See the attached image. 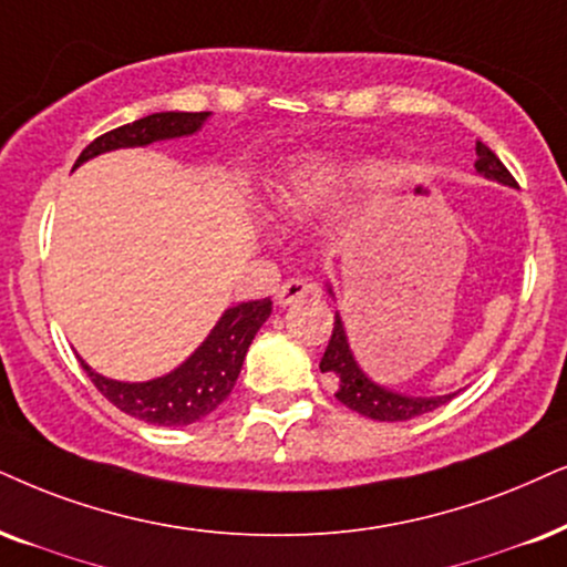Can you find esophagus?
Here are the masks:
<instances>
[{
    "label": "esophagus",
    "instance_id": "esophagus-1",
    "mask_svg": "<svg viewBox=\"0 0 567 567\" xmlns=\"http://www.w3.org/2000/svg\"><path fill=\"white\" fill-rule=\"evenodd\" d=\"M308 292H317V285L306 282V279H300V277H292V279H288V282L279 285L277 303L279 306H290V303H296V300L306 298Z\"/></svg>",
    "mask_w": 567,
    "mask_h": 567
}]
</instances>
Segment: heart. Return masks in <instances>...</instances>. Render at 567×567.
Returning a JSON list of instances; mask_svg holds the SVG:
<instances>
[{"instance_id":"b5f03b06","label":"heart","mask_w":567,"mask_h":567,"mask_svg":"<svg viewBox=\"0 0 567 567\" xmlns=\"http://www.w3.org/2000/svg\"><path fill=\"white\" fill-rule=\"evenodd\" d=\"M342 172L334 167L332 162L324 159H308L292 169V175L285 183L282 193H279L277 206L282 214H298L303 209H317L324 206L337 185H340Z\"/></svg>"}]
</instances>
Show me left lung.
I'll return each instance as SVG.
<instances>
[{"instance_id": "1", "label": "left lung", "mask_w": 567, "mask_h": 567, "mask_svg": "<svg viewBox=\"0 0 567 567\" xmlns=\"http://www.w3.org/2000/svg\"><path fill=\"white\" fill-rule=\"evenodd\" d=\"M476 172L482 177H486V181H497L507 185V188H518V183L513 181L511 172L505 169V164L499 162L492 148H486L482 141L476 143ZM327 292L334 298V290L329 282H327ZM319 369L321 374H334L340 379L334 398L340 400L342 405H348L350 411L367 415V419H374V421L415 419V415H424L455 398V392H450V395H436V398H415V395H405V392L390 390V386L384 384H377L367 371L358 367L340 313H334V329H332V337H329L324 355H321Z\"/></svg>"}]
</instances>
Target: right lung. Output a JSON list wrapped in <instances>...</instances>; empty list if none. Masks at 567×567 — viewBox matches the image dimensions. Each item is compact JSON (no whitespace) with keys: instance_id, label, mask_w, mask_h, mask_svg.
Segmentation results:
<instances>
[{"instance_id":"right-lung-1","label":"right lung","mask_w":567,"mask_h":567,"mask_svg":"<svg viewBox=\"0 0 567 567\" xmlns=\"http://www.w3.org/2000/svg\"><path fill=\"white\" fill-rule=\"evenodd\" d=\"M209 114L212 112H156L131 125L114 127L83 148L75 167L99 154L117 152V148H138L152 146L156 141L188 138L204 127ZM269 298L230 306L181 367L164 377L148 379V382H117V379L93 371L81 355L78 361L91 377V382L96 384V390L123 413L154 426H188L209 415L230 395L250 342L264 321L269 319Z\"/></svg>"}]
</instances>
